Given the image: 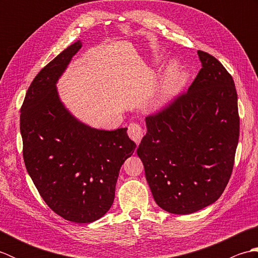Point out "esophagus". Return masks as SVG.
<instances>
[{
	"instance_id": "esophagus-1",
	"label": "esophagus",
	"mask_w": 258,
	"mask_h": 258,
	"mask_svg": "<svg viewBox=\"0 0 258 258\" xmlns=\"http://www.w3.org/2000/svg\"><path fill=\"white\" fill-rule=\"evenodd\" d=\"M127 134L136 144H140L142 139H143V136H144L143 128H142V126L139 123H131L128 125Z\"/></svg>"
}]
</instances>
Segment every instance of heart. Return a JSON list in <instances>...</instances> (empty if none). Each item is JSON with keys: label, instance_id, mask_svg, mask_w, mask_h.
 <instances>
[{"label": "heart", "instance_id": "obj_1", "mask_svg": "<svg viewBox=\"0 0 258 258\" xmlns=\"http://www.w3.org/2000/svg\"><path fill=\"white\" fill-rule=\"evenodd\" d=\"M175 69L172 68L171 72H169L167 79L164 83L162 90L158 93L155 101H154V106L156 108H162L173 100L175 96V93H176V81H175Z\"/></svg>", "mask_w": 258, "mask_h": 258}]
</instances>
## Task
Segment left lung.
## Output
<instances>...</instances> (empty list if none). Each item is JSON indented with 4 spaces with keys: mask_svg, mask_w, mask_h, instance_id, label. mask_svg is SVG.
Masks as SVG:
<instances>
[{
    "mask_svg": "<svg viewBox=\"0 0 258 258\" xmlns=\"http://www.w3.org/2000/svg\"><path fill=\"white\" fill-rule=\"evenodd\" d=\"M184 94L145 118L138 149L156 204L191 214L216 202L232 175L239 136L234 80L211 54Z\"/></svg>",
    "mask_w": 258,
    "mask_h": 258,
    "instance_id": "obj_1",
    "label": "left lung"
}]
</instances>
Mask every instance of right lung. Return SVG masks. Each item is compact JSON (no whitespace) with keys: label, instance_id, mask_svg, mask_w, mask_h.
Listing matches in <instances>:
<instances>
[{"label":"right lung","instance_id":"1","mask_svg":"<svg viewBox=\"0 0 258 258\" xmlns=\"http://www.w3.org/2000/svg\"><path fill=\"white\" fill-rule=\"evenodd\" d=\"M81 47L73 43L35 76L20 130L25 167L47 206L67 221L92 223L111 208L120 166L136 144L126 127L93 128L59 100L57 81Z\"/></svg>","mask_w":258,"mask_h":258}]
</instances>
